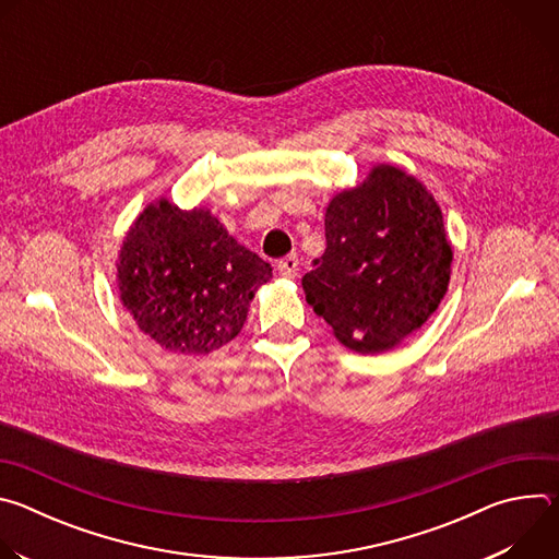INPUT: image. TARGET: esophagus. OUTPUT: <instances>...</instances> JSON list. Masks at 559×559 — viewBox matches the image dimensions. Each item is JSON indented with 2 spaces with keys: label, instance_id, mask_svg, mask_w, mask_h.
<instances>
[{
  "label": "esophagus",
  "instance_id": "34e87169",
  "mask_svg": "<svg viewBox=\"0 0 559 559\" xmlns=\"http://www.w3.org/2000/svg\"><path fill=\"white\" fill-rule=\"evenodd\" d=\"M276 270H278V274H281V276H285V278H294V276L298 274V257H296V254H289V257L281 259V261H278V265H276Z\"/></svg>",
  "mask_w": 559,
  "mask_h": 559
}]
</instances>
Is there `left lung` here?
I'll use <instances>...</instances> for the list:
<instances>
[{"mask_svg": "<svg viewBox=\"0 0 559 559\" xmlns=\"http://www.w3.org/2000/svg\"><path fill=\"white\" fill-rule=\"evenodd\" d=\"M325 238L302 289L349 349H391L438 309L453 252L438 203L414 177L373 168L360 188L332 199Z\"/></svg>", "mask_w": 559, "mask_h": 559, "instance_id": "obj_1", "label": "left lung"}]
</instances>
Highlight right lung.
I'll return each instance as SVG.
<instances>
[{
    "label": "right lung",
    "mask_w": 559,
    "mask_h": 559,
    "mask_svg": "<svg viewBox=\"0 0 559 559\" xmlns=\"http://www.w3.org/2000/svg\"><path fill=\"white\" fill-rule=\"evenodd\" d=\"M123 307L141 332L179 354H210L241 332L254 292L272 278L207 212L147 205L128 231L119 265Z\"/></svg>",
    "instance_id": "1"
}]
</instances>
